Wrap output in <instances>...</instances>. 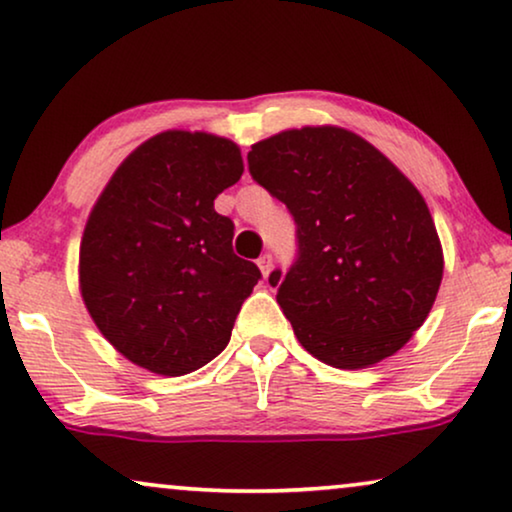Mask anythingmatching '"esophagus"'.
Wrapping results in <instances>:
<instances>
[{"mask_svg":"<svg viewBox=\"0 0 512 512\" xmlns=\"http://www.w3.org/2000/svg\"><path fill=\"white\" fill-rule=\"evenodd\" d=\"M256 263H258V268H261L263 277H268V274L272 272V254H263Z\"/></svg>","mask_w":512,"mask_h":512,"instance_id":"esophagus-1","label":"esophagus"}]
</instances>
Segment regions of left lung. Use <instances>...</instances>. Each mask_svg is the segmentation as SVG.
Wrapping results in <instances>:
<instances>
[{
  "mask_svg": "<svg viewBox=\"0 0 512 512\" xmlns=\"http://www.w3.org/2000/svg\"><path fill=\"white\" fill-rule=\"evenodd\" d=\"M249 173L295 221L298 258L274 270L298 342L325 365L362 369L397 353L432 309L443 251L425 198L365 138L339 127L251 145Z\"/></svg>",
  "mask_w": 512,
  "mask_h": 512,
  "instance_id": "left-lung-1",
  "label": "left lung"
}]
</instances>
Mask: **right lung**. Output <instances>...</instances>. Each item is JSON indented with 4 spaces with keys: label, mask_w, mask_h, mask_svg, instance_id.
<instances>
[{
    "label": "right lung",
    "mask_w": 512,
    "mask_h": 512,
    "mask_svg": "<svg viewBox=\"0 0 512 512\" xmlns=\"http://www.w3.org/2000/svg\"><path fill=\"white\" fill-rule=\"evenodd\" d=\"M240 147L203 131H164L115 170L80 242V293L101 335L161 376L196 372L224 351L261 279L233 254V221L214 198L242 175Z\"/></svg>",
    "instance_id": "right-lung-1"
}]
</instances>
